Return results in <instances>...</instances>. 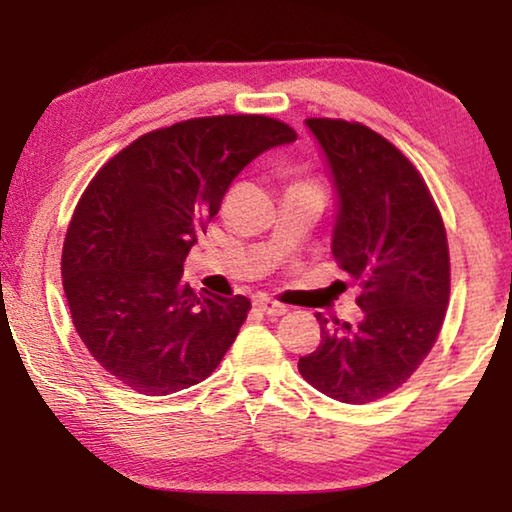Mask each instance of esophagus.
Wrapping results in <instances>:
<instances>
[{
    "mask_svg": "<svg viewBox=\"0 0 512 512\" xmlns=\"http://www.w3.org/2000/svg\"><path fill=\"white\" fill-rule=\"evenodd\" d=\"M256 310H261L263 314H268V317H282L286 314V305L277 303V300H270V298H256Z\"/></svg>",
    "mask_w": 512,
    "mask_h": 512,
    "instance_id": "1",
    "label": "esophagus"
}]
</instances>
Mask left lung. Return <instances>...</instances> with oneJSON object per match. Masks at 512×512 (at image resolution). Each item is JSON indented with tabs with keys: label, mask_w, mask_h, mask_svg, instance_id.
I'll list each match as a JSON object with an SVG mask.
<instances>
[{
	"label": "left lung",
	"mask_w": 512,
	"mask_h": 512,
	"mask_svg": "<svg viewBox=\"0 0 512 512\" xmlns=\"http://www.w3.org/2000/svg\"><path fill=\"white\" fill-rule=\"evenodd\" d=\"M324 151L338 212L333 256L361 286L359 324L319 319L321 345L300 356L314 389L363 405L396 391L431 352L450 300L443 219L415 165L361 123L307 118Z\"/></svg>",
	"instance_id": "left-lung-1"
}]
</instances>
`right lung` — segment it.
<instances>
[{
  "label": "right lung",
  "instance_id": "obj_1",
  "mask_svg": "<svg viewBox=\"0 0 512 512\" xmlns=\"http://www.w3.org/2000/svg\"><path fill=\"white\" fill-rule=\"evenodd\" d=\"M296 142L268 116H207L146 132L81 195L62 247V286L95 361L137 394L167 396L214 373L249 298L198 296L181 282L198 235L233 179Z\"/></svg>",
  "mask_w": 512,
  "mask_h": 512
}]
</instances>
